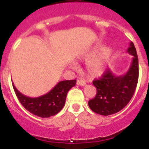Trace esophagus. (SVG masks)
<instances>
[{
	"label": "esophagus",
	"instance_id": "1",
	"mask_svg": "<svg viewBox=\"0 0 149 149\" xmlns=\"http://www.w3.org/2000/svg\"><path fill=\"white\" fill-rule=\"evenodd\" d=\"M77 84L79 86H85L86 85V83L84 82L82 80H77Z\"/></svg>",
	"mask_w": 149,
	"mask_h": 149
}]
</instances>
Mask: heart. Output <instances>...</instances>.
Listing matches in <instances>:
<instances>
[{
    "label": "heart",
    "mask_w": 149,
    "mask_h": 149,
    "mask_svg": "<svg viewBox=\"0 0 149 149\" xmlns=\"http://www.w3.org/2000/svg\"><path fill=\"white\" fill-rule=\"evenodd\" d=\"M113 54V50L110 47H104L93 55L86 64V72L93 77L101 76L104 72L107 65ZM72 68H77V64L72 63Z\"/></svg>",
    "instance_id": "1"
}]
</instances>
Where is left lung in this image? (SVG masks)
Wrapping results in <instances>:
<instances>
[{"label":"left lung","mask_w":149,"mask_h":149,"mask_svg":"<svg viewBox=\"0 0 149 149\" xmlns=\"http://www.w3.org/2000/svg\"><path fill=\"white\" fill-rule=\"evenodd\" d=\"M127 51L134 57L125 74L116 76L108 69L101 77L93 81L97 93L88 104L96 113L103 116L116 113L129 103L134 95L139 77L138 56L134 43H130Z\"/></svg>","instance_id":"left-lung-1"}]
</instances>
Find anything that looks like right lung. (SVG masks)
Segmentation results:
<instances>
[{
    "instance_id": "right-lung-1",
    "label": "right lung",
    "mask_w": 149,
    "mask_h": 149,
    "mask_svg": "<svg viewBox=\"0 0 149 149\" xmlns=\"http://www.w3.org/2000/svg\"><path fill=\"white\" fill-rule=\"evenodd\" d=\"M76 80L59 82L48 93L37 98H30L21 93L13 84V89L20 103L33 115L48 118L56 115L63 109L65 103L67 93L75 86Z\"/></svg>"
}]
</instances>
